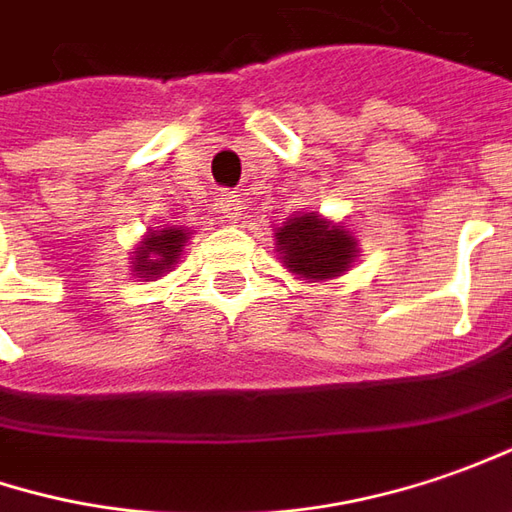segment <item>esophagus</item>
<instances>
[{
    "label": "esophagus",
    "instance_id": "1",
    "mask_svg": "<svg viewBox=\"0 0 512 512\" xmlns=\"http://www.w3.org/2000/svg\"><path fill=\"white\" fill-rule=\"evenodd\" d=\"M218 206H221L223 218L238 221L240 209H243V201H240V195H235V192H221V195H218Z\"/></svg>",
    "mask_w": 512,
    "mask_h": 512
}]
</instances>
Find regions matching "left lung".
I'll return each instance as SVG.
<instances>
[{
	"instance_id": "obj_1",
	"label": "left lung",
	"mask_w": 512,
	"mask_h": 512,
	"mask_svg": "<svg viewBox=\"0 0 512 512\" xmlns=\"http://www.w3.org/2000/svg\"><path fill=\"white\" fill-rule=\"evenodd\" d=\"M277 252L283 255V263L291 272L311 277V280H326L337 277L348 269L357 252V240L345 229L334 223L317 218L314 212L291 218L277 232Z\"/></svg>"
}]
</instances>
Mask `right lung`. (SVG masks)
Returning a JSON list of instances; mask_svg holds the SVG:
<instances>
[{
  "mask_svg": "<svg viewBox=\"0 0 512 512\" xmlns=\"http://www.w3.org/2000/svg\"><path fill=\"white\" fill-rule=\"evenodd\" d=\"M186 243L184 229H164L161 235H150L141 243V249L135 252V272L144 277H155V274L169 272L178 260V252Z\"/></svg>",
  "mask_w": 512,
  "mask_h": 512,
  "instance_id": "right-lung-1",
  "label": "right lung"
}]
</instances>
